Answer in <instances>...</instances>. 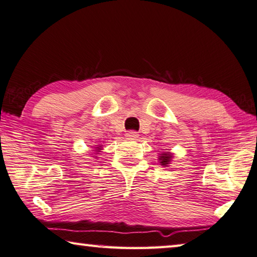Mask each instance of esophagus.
Listing matches in <instances>:
<instances>
[{
    "instance_id": "obj_1",
    "label": "esophagus",
    "mask_w": 257,
    "mask_h": 257,
    "mask_svg": "<svg viewBox=\"0 0 257 257\" xmlns=\"http://www.w3.org/2000/svg\"><path fill=\"white\" fill-rule=\"evenodd\" d=\"M138 136H139V135L136 132H134V130H132V132H128L127 135H125V137L129 138V139H137Z\"/></svg>"
}]
</instances>
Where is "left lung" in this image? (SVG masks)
Instances as JSON below:
<instances>
[{
    "instance_id": "1",
    "label": "left lung",
    "mask_w": 257,
    "mask_h": 257,
    "mask_svg": "<svg viewBox=\"0 0 257 257\" xmlns=\"http://www.w3.org/2000/svg\"><path fill=\"white\" fill-rule=\"evenodd\" d=\"M173 154L171 152H163L161 154H158V161H160L162 166H170L172 160H173Z\"/></svg>"
}]
</instances>
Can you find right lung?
<instances>
[{
  "label": "right lung",
  "instance_id": "right-lung-1",
  "mask_svg": "<svg viewBox=\"0 0 257 257\" xmlns=\"http://www.w3.org/2000/svg\"><path fill=\"white\" fill-rule=\"evenodd\" d=\"M102 149H103V147H102V145H95L94 148L92 149V152H93L92 154H94V156H93V157L97 158V156H95V155H96V154H99L102 151Z\"/></svg>",
  "mask_w": 257,
  "mask_h": 257
}]
</instances>
